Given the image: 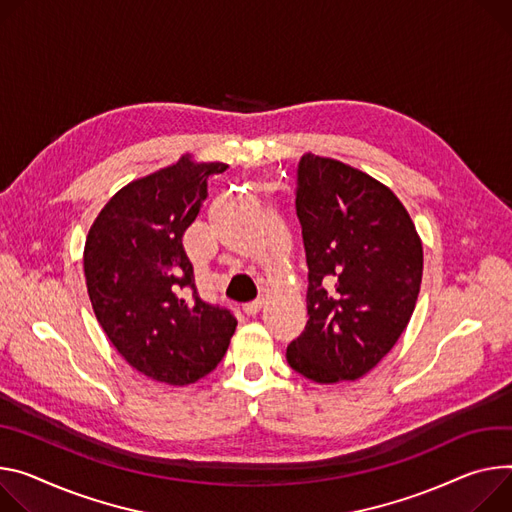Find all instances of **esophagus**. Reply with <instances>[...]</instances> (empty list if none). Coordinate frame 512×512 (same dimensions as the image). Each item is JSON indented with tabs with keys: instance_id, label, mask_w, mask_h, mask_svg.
I'll return each instance as SVG.
<instances>
[{
	"instance_id": "esophagus-1",
	"label": "esophagus",
	"mask_w": 512,
	"mask_h": 512,
	"mask_svg": "<svg viewBox=\"0 0 512 512\" xmlns=\"http://www.w3.org/2000/svg\"><path fill=\"white\" fill-rule=\"evenodd\" d=\"M263 308V300L259 298V300H253V302H247L245 306H243V312L247 314V316H255L259 310Z\"/></svg>"
}]
</instances>
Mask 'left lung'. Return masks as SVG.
<instances>
[{
    "label": "left lung",
    "mask_w": 512,
    "mask_h": 512,
    "mask_svg": "<svg viewBox=\"0 0 512 512\" xmlns=\"http://www.w3.org/2000/svg\"><path fill=\"white\" fill-rule=\"evenodd\" d=\"M296 214L308 322L286 359L318 384L357 380L390 353L423 280V245L390 188L341 161L304 155Z\"/></svg>",
    "instance_id": "obj_1"
}]
</instances>
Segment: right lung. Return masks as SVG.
Instances as JSON below:
<instances>
[{"instance_id": "right-lung-1", "label": "right lung", "mask_w": 512, "mask_h": 512, "mask_svg": "<svg viewBox=\"0 0 512 512\" xmlns=\"http://www.w3.org/2000/svg\"><path fill=\"white\" fill-rule=\"evenodd\" d=\"M224 163L181 157L122 188L91 224L83 251L87 294L118 353L169 386L194 384L224 357L237 318L200 298L183 232Z\"/></svg>"}]
</instances>
